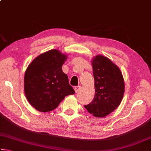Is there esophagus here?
Returning a JSON list of instances; mask_svg holds the SVG:
<instances>
[{
    "label": "esophagus",
    "mask_w": 151,
    "mask_h": 151,
    "mask_svg": "<svg viewBox=\"0 0 151 151\" xmlns=\"http://www.w3.org/2000/svg\"><path fill=\"white\" fill-rule=\"evenodd\" d=\"M80 90H81V86H77L75 87V91L76 93H78V92L80 91Z\"/></svg>",
    "instance_id": "34e87169"
}]
</instances>
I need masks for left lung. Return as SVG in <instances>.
I'll return each mask as SVG.
<instances>
[{
    "mask_svg": "<svg viewBox=\"0 0 151 151\" xmlns=\"http://www.w3.org/2000/svg\"><path fill=\"white\" fill-rule=\"evenodd\" d=\"M94 78L93 101L84 106L96 117H104L119 106L124 93L121 70L106 57L96 55L92 60Z\"/></svg>",
    "mask_w": 151,
    "mask_h": 151,
    "instance_id": "1",
    "label": "left lung"
}]
</instances>
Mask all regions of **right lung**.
I'll use <instances>...</instances> for the list:
<instances>
[{
  "label": "right lung",
  "instance_id": "add662e5",
  "mask_svg": "<svg viewBox=\"0 0 151 151\" xmlns=\"http://www.w3.org/2000/svg\"><path fill=\"white\" fill-rule=\"evenodd\" d=\"M66 55L52 49L38 56L28 66L24 89L28 101L40 112L55 109L66 96L75 94L62 66Z\"/></svg>",
  "mask_w": 151,
  "mask_h": 151
}]
</instances>
